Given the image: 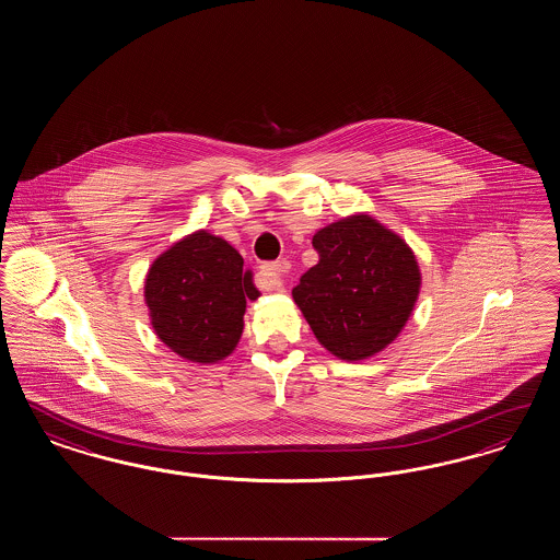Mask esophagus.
<instances>
[{"label":"esophagus","mask_w":560,"mask_h":560,"mask_svg":"<svg viewBox=\"0 0 560 560\" xmlns=\"http://www.w3.org/2000/svg\"><path fill=\"white\" fill-rule=\"evenodd\" d=\"M290 272V262L288 260H277V262H267L260 267V275L267 279L268 288L272 290H283V277Z\"/></svg>","instance_id":"obj_1"}]
</instances>
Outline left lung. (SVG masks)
<instances>
[{
    "label": "left lung",
    "instance_id": "left-lung-1",
    "mask_svg": "<svg viewBox=\"0 0 560 560\" xmlns=\"http://www.w3.org/2000/svg\"><path fill=\"white\" fill-rule=\"evenodd\" d=\"M313 247L319 262L300 277L292 295L320 345L345 361L388 347L422 285L411 247L368 213L320 229Z\"/></svg>",
    "mask_w": 560,
    "mask_h": 560
}]
</instances>
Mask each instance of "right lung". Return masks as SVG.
<instances>
[{"instance_id": "1", "label": "right lung", "mask_w": 560, "mask_h": 560, "mask_svg": "<svg viewBox=\"0 0 560 560\" xmlns=\"http://www.w3.org/2000/svg\"><path fill=\"white\" fill-rule=\"evenodd\" d=\"M258 295L240 252L208 231L174 243L144 281L155 334L192 363H218L235 350L245 304Z\"/></svg>"}]
</instances>
